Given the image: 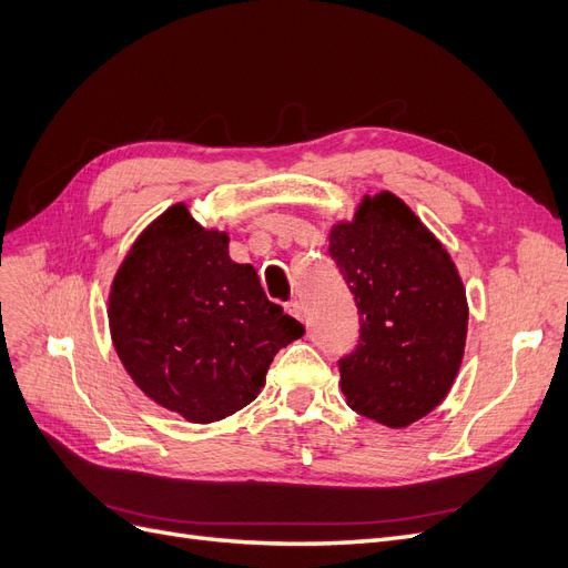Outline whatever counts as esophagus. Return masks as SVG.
Segmentation results:
<instances>
[{
    "mask_svg": "<svg viewBox=\"0 0 568 568\" xmlns=\"http://www.w3.org/2000/svg\"><path fill=\"white\" fill-rule=\"evenodd\" d=\"M285 311L290 313V316H295L297 321H302V323H304V318H306V313H304V306H302V302H297V300H292V302H287V304H285Z\"/></svg>",
    "mask_w": 568,
    "mask_h": 568,
    "instance_id": "obj_1",
    "label": "esophagus"
}]
</instances>
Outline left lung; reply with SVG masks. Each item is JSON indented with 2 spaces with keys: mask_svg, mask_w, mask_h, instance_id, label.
Listing matches in <instances>:
<instances>
[{
  "mask_svg": "<svg viewBox=\"0 0 568 568\" xmlns=\"http://www.w3.org/2000/svg\"><path fill=\"white\" fill-rule=\"evenodd\" d=\"M361 313V339L339 361L346 403L376 424L405 428L445 400L468 334L466 287L428 226L390 192L363 196L329 231Z\"/></svg>",
  "mask_w": 568,
  "mask_h": 568,
  "instance_id": "obj_1",
  "label": "left lung"
}]
</instances>
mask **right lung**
<instances>
[{"mask_svg":"<svg viewBox=\"0 0 568 568\" xmlns=\"http://www.w3.org/2000/svg\"><path fill=\"white\" fill-rule=\"evenodd\" d=\"M110 332L135 386L192 424L255 400L283 346L304 334L266 300L255 266L229 257V236L184 203L146 226L110 290Z\"/></svg>","mask_w":568,"mask_h":568,"instance_id":"obj_1","label":"right lung"}]
</instances>
